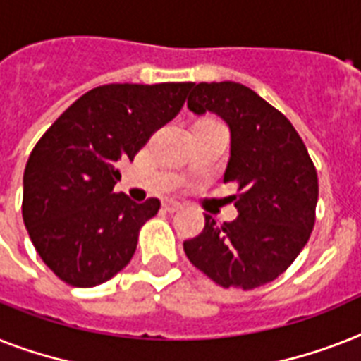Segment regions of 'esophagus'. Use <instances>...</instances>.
Here are the masks:
<instances>
[{
	"label": "esophagus",
	"mask_w": 361,
	"mask_h": 361,
	"mask_svg": "<svg viewBox=\"0 0 361 361\" xmlns=\"http://www.w3.org/2000/svg\"><path fill=\"white\" fill-rule=\"evenodd\" d=\"M163 209L169 211V213H176L178 209H181V202L178 200H165L163 202Z\"/></svg>",
	"instance_id": "1"
}]
</instances>
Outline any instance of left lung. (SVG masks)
Segmentation results:
<instances>
[{
    "instance_id": "left-lung-1",
    "label": "left lung",
    "mask_w": 361,
    "mask_h": 361,
    "mask_svg": "<svg viewBox=\"0 0 361 361\" xmlns=\"http://www.w3.org/2000/svg\"><path fill=\"white\" fill-rule=\"evenodd\" d=\"M187 107L211 113L230 130L224 183L235 221L206 215L200 235L183 243L189 262L222 287L254 289L272 282L306 247L315 224L319 183L302 139L278 109L241 83H190Z\"/></svg>"
}]
</instances>
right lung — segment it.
I'll return each instance as SVG.
<instances>
[{
	"instance_id": "add662e5",
	"label": "right lung",
	"mask_w": 361,
	"mask_h": 361,
	"mask_svg": "<svg viewBox=\"0 0 361 361\" xmlns=\"http://www.w3.org/2000/svg\"><path fill=\"white\" fill-rule=\"evenodd\" d=\"M190 83L96 87L42 135L23 171V224L63 282L94 287L130 263L139 230L157 213L114 192L118 166L180 113Z\"/></svg>"
}]
</instances>
